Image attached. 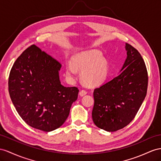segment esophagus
<instances>
[{
	"label": "esophagus",
	"mask_w": 161,
	"mask_h": 161,
	"mask_svg": "<svg viewBox=\"0 0 161 161\" xmlns=\"http://www.w3.org/2000/svg\"><path fill=\"white\" fill-rule=\"evenodd\" d=\"M87 93H88V92L86 91V90H81L80 92V95L81 97H83V96L86 95V94H87Z\"/></svg>",
	"instance_id": "34e87169"
}]
</instances>
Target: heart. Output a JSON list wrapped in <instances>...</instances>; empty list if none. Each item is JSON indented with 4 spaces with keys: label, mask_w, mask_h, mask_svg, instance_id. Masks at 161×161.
Returning a JSON list of instances; mask_svg holds the SVG:
<instances>
[{
    "label": "heart",
    "mask_w": 161,
    "mask_h": 161,
    "mask_svg": "<svg viewBox=\"0 0 161 161\" xmlns=\"http://www.w3.org/2000/svg\"><path fill=\"white\" fill-rule=\"evenodd\" d=\"M72 64L66 65V75L73 79L77 70H83L81 80L89 86L97 85L105 81L108 76V64L102 53L97 50H90L79 53L72 58Z\"/></svg>",
    "instance_id": "b5f03b06"
}]
</instances>
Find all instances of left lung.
Returning a JSON list of instances; mask_svg holds the SVG:
<instances>
[{
    "label": "left lung",
    "mask_w": 161,
    "mask_h": 161,
    "mask_svg": "<svg viewBox=\"0 0 161 161\" xmlns=\"http://www.w3.org/2000/svg\"><path fill=\"white\" fill-rule=\"evenodd\" d=\"M127 57L121 73L95 88L92 117L97 127L114 132L133 120L147 94L148 75L140 53L126 43Z\"/></svg>",
    "instance_id": "left-lung-1"
}]
</instances>
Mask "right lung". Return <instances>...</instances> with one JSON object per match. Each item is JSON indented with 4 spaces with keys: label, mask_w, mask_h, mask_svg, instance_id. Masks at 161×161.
<instances>
[{
    "label": "right lung",
    "mask_w": 161,
    "mask_h": 161,
    "mask_svg": "<svg viewBox=\"0 0 161 161\" xmlns=\"http://www.w3.org/2000/svg\"><path fill=\"white\" fill-rule=\"evenodd\" d=\"M58 61L35 45L24 50L9 73V92L18 113L27 125L45 132L63 125L78 96L77 87L60 83Z\"/></svg>",
    "instance_id": "1"
}]
</instances>
